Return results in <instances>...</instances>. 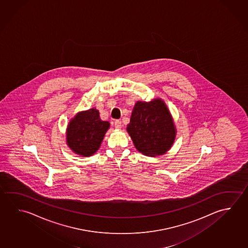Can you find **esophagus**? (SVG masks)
<instances>
[{
    "label": "esophagus",
    "mask_w": 248,
    "mask_h": 248,
    "mask_svg": "<svg viewBox=\"0 0 248 248\" xmlns=\"http://www.w3.org/2000/svg\"><path fill=\"white\" fill-rule=\"evenodd\" d=\"M122 126V122H121L120 120H116V121H115V127H116V129H121Z\"/></svg>",
    "instance_id": "1"
}]
</instances>
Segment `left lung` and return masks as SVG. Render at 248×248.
<instances>
[{
  "label": "left lung",
  "mask_w": 248,
  "mask_h": 248,
  "mask_svg": "<svg viewBox=\"0 0 248 248\" xmlns=\"http://www.w3.org/2000/svg\"><path fill=\"white\" fill-rule=\"evenodd\" d=\"M127 131L136 149L148 156L165 154L173 144L177 132L169 109L159 98L136 103Z\"/></svg>",
  "instance_id": "1"
}]
</instances>
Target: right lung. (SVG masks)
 Wrapping results in <instances>:
<instances>
[{
    "instance_id": "add662e5",
    "label": "right lung",
    "mask_w": 248,
    "mask_h": 248,
    "mask_svg": "<svg viewBox=\"0 0 248 248\" xmlns=\"http://www.w3.org/2000/svg\"><path fill=\"white\" fill-rule=\"evenodd\" d=\"M109 127V123L101 120L95 108L78 112L69 123L67 144L78 155L92 156L100 147Z\"/></svg>"
}]
</instances>
